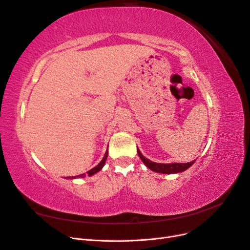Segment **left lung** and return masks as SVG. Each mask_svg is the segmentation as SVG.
Wrapping results in <instances>:
<instances>
[{
	"instance_id": "8db88e82",
	"label": "left lung",
	"mask_w": 250,
	"mask_h": 250,
	"mask_svg": "<svg viewBox=\"0 0 250 250\" xmlns=\"http://www.w3.org/2000/svg\"><path fill=\"white\" fill-rule=\"evenodd\" d=\"M138 150V154L140 156V158L142 160V162L146 165V167H148L150 170H152L156 173H162V174H175V173H180L184 172L187 169H188L191 166L195 163V161L190 162V163H172V164H161V163H154L152 161L148 160L147 157L144 156L140 149Z\"/></svg>"
}]
</instances>
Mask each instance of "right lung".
<instances>
[{"mask_svg":"<svg viewBox=\"0 0 250 250\" xmlns=\"http://www.w3.org/2000/svg\"><path fill=\"white\" fill-rule=\"evenodd\" d=\"M107 155H108V149L106 150V152H105V154H104V156H103V158H102V161L98 164L96 167H94L93 169H90L89 171H87L86 172V174L88 176H93L94 174H96V173H98L99 172L100 170H102V168L104 167V165H105V162H106V158H107ZM85 176V173H83V174H81V175H77V176H72V177H65V178H67V179H74V178H79V177H84Z\"/></svg>","mask_w":250,"mask_h":250,"instance_id":"obj_1","label":"right lung"}]
</instances>
